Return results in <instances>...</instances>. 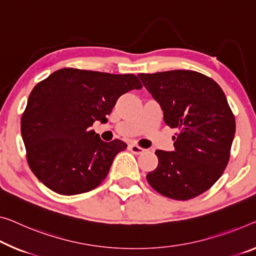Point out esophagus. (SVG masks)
<instances>
[{
  "mask_svg": "<svg viewBox=\"0 0 256 256\" xmlns=\"http://www.w3.org/2000/svg\"><path fill=\"white\" fill-rule=\"evenodd\" d=\"M129 150H130L134 153V154H142V153H144L145 148H140L136 144H130V145H129Z\"/></svg>",
  "mask_w": 256,
  "mask_h": 256,
  "instance_id": "obj_1",
  "label": "esophagus"
}]
</instances>
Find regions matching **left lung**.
<instances>
[{
	"label": "left lung",
	"instance_id": "left-lung-1",
	"mask_svg": "<svg viewBox=\"0 0 256 256\" xmlns=\"http://www.w3.org/2000/svg\"><path fill=\"white\" fill-rule=\"evenodd\" d=\"M178 132L175 150H156L158 166L146 180L160 194L188 200L221 178L230 160L236 120L226 97L213 78L196 70H175L138 74Z\"/></svg>",
	"mask_w": 256,
	"mask_h": 256
}]
</instances>
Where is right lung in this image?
I'll list each match as a JSON object with an SVG mask.
<instances>
[{
  "instance_id": "1",
  "label": "right lung",
  "mask_w": 256,
  "mask_h": 256,
  "mask_svg": "<svg viewBox=\"0 0 256 256\" xmlns=\"http://www.w3.org/2000/svg\"><path fill=\"white\" fill-rule=\"evenodd\" d=\"M142 84L134 74L60 68L30 94L20 130L30 170L50 190L73 196L105 180L113 159L127 144L102 140L92 130L105 121L116 100Z\"/></svg>"
}]
</instances>
